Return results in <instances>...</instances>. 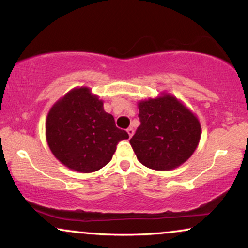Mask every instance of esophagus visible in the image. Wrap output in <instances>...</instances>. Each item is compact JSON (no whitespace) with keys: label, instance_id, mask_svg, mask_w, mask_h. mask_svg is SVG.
<instances>
[{"label":"esophagus","instance_id":"1","mask_svg":"<svg viewBox=\"0 0 248 248\" xmlns=\"http://www.w3.org/2000/svg\"><path fill=\"white\" fill-rule=\"evenodd\" d=\"M127 132H128V135H129V137H132V135H134V128H131V127H129L128 129H127Z\"/></svg>","mask_w":248,"mask_h":248}]
</instances>
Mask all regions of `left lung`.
Returning <instances> with one entry per match:
<instances>
[{
	"label": "left lung",
	"instance_id": "obj_1",
	"mask_svg": "<svg viewBox=\"0 0 248 248\" xmlns=\"http://www.w3.org/2000/svg\"><path fill=\"white\" fill-rule=\"evenodd\" d=\"M140 125L130 139L139 162L156 170L182 165L199 145L201 125L175 96L164 94L138 102Z\"/></svg>",
	"mask_w": 248,
	"mask_h": 248
}]
</instances>
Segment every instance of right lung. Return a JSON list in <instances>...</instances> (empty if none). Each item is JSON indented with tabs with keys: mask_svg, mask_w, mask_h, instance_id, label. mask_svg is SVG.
Listing matches in <instances>:
<instances>
[{
	"mask_svg": "<svg viewBox=\"0 0 248 248\" xmlns=\"http://www.w3.org/2000/svg\"><path fill=\"white\" fill-rule=\"evenodd\" d=\"M46 138L51 153L68 169L91 173L110 162L127 131L116 127L103 101L89 88L73 89L49 110Z\"/></svg>",
	"mask_w": 248,
	"mask_h": 248,
	"instance_id": "add662e5",
	"label": "right lung"
}]
</instances>
